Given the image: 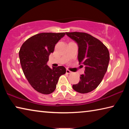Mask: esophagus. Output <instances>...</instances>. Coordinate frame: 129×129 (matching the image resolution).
Returning a JSON list of instances; mask_svg holds the SVG:
<instances>
[{
  "instance_id": "34e87169",
  "label": "esophagus",
  "mask_w": 129,
  "mask_h": 129,
  "mask_svg": "<svg viewBox=\"0 0 129 129\" xmlns=\"http://www.w3.org/2000/svg\"><path fill=\"white\" fill-rule=\"evenodd\" d=\"M66 73H67V74H71V73H72V72L70 71L69 70H68V69H67Z\"/></svg>"
}]
</instances>
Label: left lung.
<instances>
[{"label": "left lung", "instance_id": "obj_1", "mask_svg": "<svg viewBox=\"0 0 129 129\" xmlns=\"http://www.w3.org/2000/svg\"><path fill=\"white\" fill-rule=\"evenodd\" d=\"M66 34L77 43L78 61L85 68L79 82L73 85L72 88L80 93L90 92L99 85L108 69L110 60L108 49L101 41L88 34L73 32Z\"/></svg>", "mask_w": 129, "mask_h": 129}]
</instances>
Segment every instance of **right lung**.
<instances>
[{"mask_svg":"<svg viewBox=\"0 0 129 129\" xmlns=\"http://www.w3.org/2000/svg\"><path fill=\"white\" fill-rule=\"evenodd\" d=\"M65 35V32L37 34L27 39L20 48L19 55L23 73L32 88L39 93H53L58 78L66 73L64 67L51 69L47 65L49 54Z\"/></svg>","mask_w":129,"mask_h":129,"instance_id":"right-lung-1","label":"right lung"}]
</instances>
